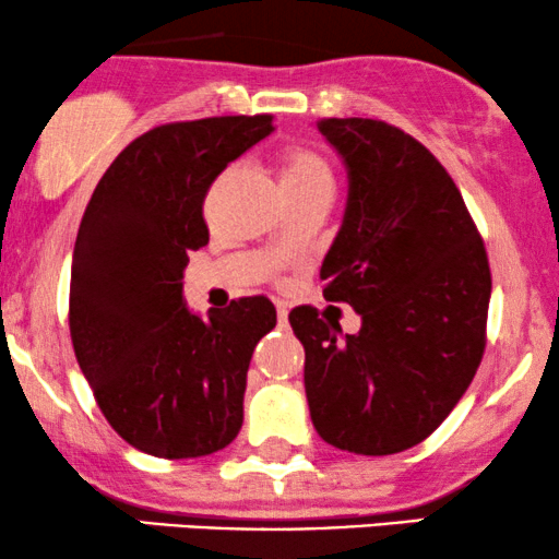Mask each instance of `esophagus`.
Listing matches in <instances>:
<instances>
[{"label":"esophagus","instance_id":"34e87169","mask_svg":"<svg viewBox=\"0 0 559 559\" xmlns=\"http://www.w3.org/2000/svg\"><path fill=\"white\" fill-rule=\"evenodd\" d=\"M277 320H280V325H287V305L277 302Z\"/></svg>","mask_w":559,"mask_h":559}]
</instances>
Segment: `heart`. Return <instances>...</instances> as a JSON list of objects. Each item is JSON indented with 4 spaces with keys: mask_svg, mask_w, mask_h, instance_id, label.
Masks as SVG:
<instances>
[{
    "mask_svg": "<svg viewBox=\"0 0 559 559\" xmlns=\"http://www.w3.org/2000/svg\"><path fill=\"white\" fill-rule=\"evenodd\" d=\"M282 186H285L289 201L320 193L333 195L335 167L312 144H293L282 152Z\"/></svg>",
    "mask_w": 559,
    "mask_h": 559,
    "instance_id": "b5f03b06",
    "label": "heart"
}]
</instances>
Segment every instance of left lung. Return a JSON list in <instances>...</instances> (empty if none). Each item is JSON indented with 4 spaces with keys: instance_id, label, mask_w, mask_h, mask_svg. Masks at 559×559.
Segmentation results:
<instances>
[{
    "instance_id": "8db88e82",
    "label": "left lung",
    "mask_w": 559,
    "mask_h": 559,
    "mask_svg": "<svg viewBox=\"0 0 559 559\" xmlns=\"http://www.w3.org/2000/svg\"><path fill=\"white\" fill-rule=\"evenodd\" d=\"M348 165L346 218L320 277L361 316L338 338L316 308L289 312L320 438L356 455L402 453L438 430L486 350L491 266L438 157L381 119H318Z\"/></svg>"
}]
</instances>
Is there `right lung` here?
I'll use <instances>...</instances> for the list:
<instances>
[{
    "instance_id": "obj_1",
    "label": "right lung",
    "mask_w": 559,
    "mask_h": 559,
    "mask_svg": "<svg viewBox=\"0 0 559 559\" xmlns=\"http://www.w3.org/2000/svg\"><path fill=\"white\" fill-rule=\"evenodd\" d=\"M272 119L150 129L119 152L81 218L68 302L73 350L106 423L147 455H211L241 430L251 354L277 312L254 295L198 318L182 305V270L209 243L211 182L272 132Z\"/></svg>"
}]
</instances>
